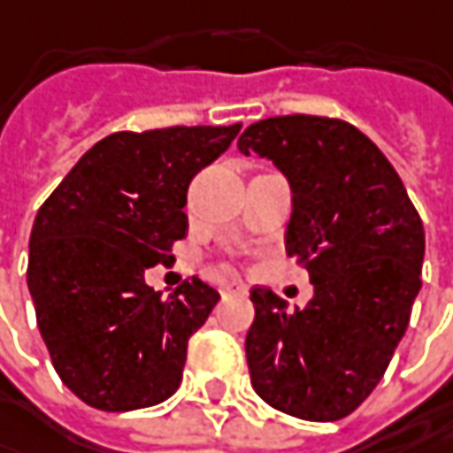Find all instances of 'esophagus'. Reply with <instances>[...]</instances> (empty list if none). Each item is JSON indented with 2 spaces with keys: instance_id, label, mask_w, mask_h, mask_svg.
<instances>
[{
  "instance_id": "1",
  "label": "esophagus",
  "mask_w": 453,
  "mask_h": 453,
  "mask_svg": "<svg viewBox=\"0 0 453 453\" xmlns=\"http://www.w3.org/2000/svg\"><path fill=\"white\" fill-rule=\"evenodd\" d=\"M220 291H223V296H246L248 286L243 281H226L220 286Z\"/></svg>"
}]
</instances>
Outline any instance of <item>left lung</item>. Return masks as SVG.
<instances>
[{
  "label": "left lung",
  "mask_w": 453,
  "mask_h": 453,
  "mask_svg": "<svg viewBox=\"0 0 453 453\" xmlns=\"http://www.w3.org/2000/svg\"><path fill=\"white\" fill-rule=\"evenodd\" d=\"M286 177V253L314 296L286 311L253 288L246 334L250 385L304 421H340L380 383L421 291L423 223L385 154L360 128L325 116H273L238 139Z\"/></svg>",
  "instance_id": "obj_1"
}]
</instances>
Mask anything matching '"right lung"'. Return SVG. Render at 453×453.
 <instances>
[{"instance_id": "right-lung-1", "label": "right lung", "mask_w": 453, "mask_h": 453, "mask_svg": "<svg viewBox=\"0 0 453 453\" xmlns=\"http://www.w3.org/2000/svg\"><path fill=\"white\" fill-rule=\"evenodd\" d=\"M233 127L119 131L90 147L40 207L30 286L40 334L70 390L98 411L167 401L188 340L220 294L192 279L169 299L144 271L185 238L188 188L238 136Z\"/></svg>"}]
</instances>
